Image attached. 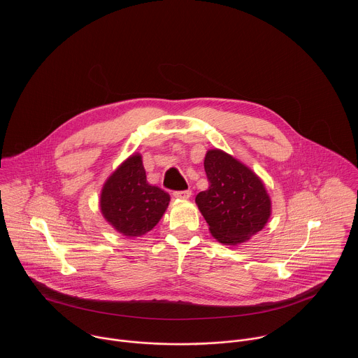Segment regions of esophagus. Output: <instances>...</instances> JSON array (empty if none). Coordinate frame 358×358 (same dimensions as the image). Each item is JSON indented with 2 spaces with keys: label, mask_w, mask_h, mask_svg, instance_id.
<instances>
[{
  "label": "esophagus",
  "mask_w": 358,
  "mask_h": 358,
  "mask_svg": "<svg viewBox=\"0 0 358 358\" xmlns=\"http://www.w3.org/2000/svg\"><path fill=\"white\" fill-rule=\"evenodd\" d=\"M175 199H179V200H189L192 197V190H183V192H175L173 193Z\"/></svg>",
  "instance_id": "1"
}]
</instances>
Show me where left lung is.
Instances as JSON below:
<instances>
[{
	"label": "left lung",
	"mask_w": 358,
	"mask_h": 358,
	"mask_svg": "<svg viewBox=\"0 0 358 358\" xmlns=\"http://www.w3.org/2000/svg\"><path fill=\"white\" fill-rule=\"evenodd\" d=\"M208 190L196 197L212 237L224 245L251 240L268 222L271 200L263 180L233 155L210 149L205 154Z\"/></svg>",
	"instance_id": "left-lung-1"
}]
</instances>
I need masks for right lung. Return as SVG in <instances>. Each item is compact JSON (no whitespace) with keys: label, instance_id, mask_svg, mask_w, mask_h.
Masks as SVG:
<instances>
[{"label":"right lung","instance_id":"add662e5","mask_svg":"<svg viewBox=\"0 0 358 358\" xmlns=\"http://www.w3.org/2000/svg\"><path fill=\"white\" fill-rule=\"evenodd\" d=\"M171 197L146 179L142 155H129L107 178L101 192L106 222L125 237H142L165 213Z\"/></svg>","mask_w":358,"mask_h":358}]
</instances>
